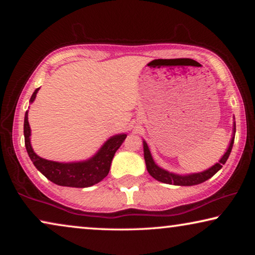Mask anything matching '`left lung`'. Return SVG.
<instances>
[{"mask_svg": "<svg viewBox=\"0 0 255 255\" xmlns=\"http://www.w3.org/2000/svg\"><path fill=\"white\" fill-rule=\"evenodd\" d=\"M235 131H236V125L234 122V125H233V137L231 139V144L228 146L226 153L223 155V157L219 159L218 163H216L215 165L209 167V169L206 171L199 172V173L187 174V175H179V174L171 173V172L164 170L162 167L156 165L152 157V154L149 152L148 146L144 140L143 145H144V158L146 163V169H147L148 173L152 175L155 180H157L159 182H163V183L174 184V185H196V184L205 182V181L210 179L211 176L217 173V172L222 169L224 164L226 163L227 158L232 152L233 144H234Z\"/></svg>", "mask_w": 255, "mask_h": 255, "instance_id": "8db88e82", "label": "left lung"}]
</instances>
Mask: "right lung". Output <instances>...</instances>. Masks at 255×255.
<instances>
[{
    "label": "right lung",
    "instance_id": "right-lung-1",
    "mask_svg": "<svg viewBox=\"0 0 255 255\" xmlns=\"http://www.w3.org/2000/svg\"><path fill=\"white\" fill-rule=\"evenodd\" d=\"M39 88L34 90L30 103H32L36 99ZM24 144L30 159L33 165L40 171L47 179L50 180L55 184L62 187H73V188H88L93 184H97L106 178L110 171V165L115 153L122 146L124 140L126 139V133H119L110 137L102 147L98 150V153L93 157L82 162L72 163H59L45 159L33 152L30 144V135L31 129L28 122V111L24 115L23 124Z\"/></svg>",
    "mask_w": 255,
    "mask_h": 255
}]
</instances>
